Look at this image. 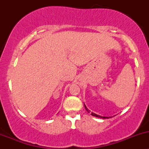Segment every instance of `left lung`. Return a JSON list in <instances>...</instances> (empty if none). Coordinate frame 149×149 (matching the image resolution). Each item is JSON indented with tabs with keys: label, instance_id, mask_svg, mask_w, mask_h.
Returning <instances> with one entry per match:
<instances>
[{
	"label": "left lung",
	"instance_id": "1",
	"mask_svg": "<svg viewBox=\"0 0 149 149\" xmlns=\"http://www.w3.org/2000/svg\"><path fill=\"white\" fill-rule=\"evenodd\" d=\"M84 107H85V108H86V111L88 112H89V110H88V109H87L86 108V105L84 104ZM91 115H92V116H94V117H97V118H104V119H106V118H108V117H102V116H100V115H97V114H95V113H93V112H91ZM111 118V117H110Z\"/></svg>",
	"mask_w": 149,
	"mask_h": 149
}]
</instances>
